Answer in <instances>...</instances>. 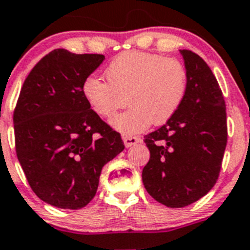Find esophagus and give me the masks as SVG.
<instances>
[{"instance_id": "esophagus-1", "label": "esophagus", "mask_w": 250, "mask_h": 250, "mask_svg": "<svg viewBox=\"0 0 250 250\" xmlns=\"http://www.w3.org/2000/svg\"><path fill=\"white\" fill-rule=\"evenodd\" d=\"M123 142H125V147H132V146L137 145L138 142H141V139L134 136H123Z\"/></svg>"}]
</instances>
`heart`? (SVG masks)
I'll return each instance as SVG.
<instances>
[{
	"mask_svg": "<svg viewBox=\"0 0 250 250\" xmlns=\"http://www.w3.org/2000/svg\"><path fill=\"white\" fill-rule=\"evenodd\" d=\"M105 77L88 76L82 93L92 111L109 118L128 103L129 108L111 121L123 134L141 133L152 123L161 125L172 120L186 98L188 76L174 57L130 51L111 61Z\"/></svg>",
	"mask_w": 250,
	"mask_h": 250,
	"instance_id": "b5f03b06",
	"label": "heart"
}]
</instances>
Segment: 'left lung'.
I'll use <instances>...</instances> for the list:
<instances>
[{
	"label": "left lung",
	"mask_w": 250,
	"mask_h": 250,
	"mask_svg": "<svg viewBox=\"0 0 250 250\" xmlns=\"http://www.w3.org/2000/svg\"><path fill=\"white\" fill-rule=\"evenodd\" d=\"M188 88L172 120L145 136L150 153L142 181L157 202L182 208L207 194L217 183L228 128L223 93L206 61L181 49Z\"/></svg>",
	"instance_id": "left-lung-1"
}]
</instances>
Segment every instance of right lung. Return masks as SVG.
Here are the masks:
<instances>
[{"instance_id": "right-lung-1", "label": "right lung", "mask_w": 250, "mask_h": 250, "mask_svg": "<svg viewBox=\"0 0 250 250\" xmlns=\"http://www.w3.org/2000/svg\"><path fill=\"white\" fill-rule=\"evenodd\" d=\"M104 60L57 48L24 80L13 111L16 154L31 189L62 209L93 199L105 163L125 149L121 134L91 109L82 93Z\"/></svg>"}]
</instances>
